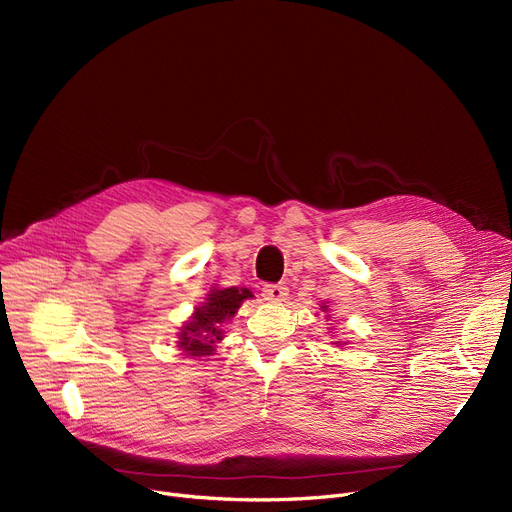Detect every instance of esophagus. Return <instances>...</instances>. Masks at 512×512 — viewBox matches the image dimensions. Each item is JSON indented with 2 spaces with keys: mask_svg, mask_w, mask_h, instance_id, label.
Instances as JSON below:
<instances>
[{
  "mask_svg": "<svg viewBox=\"0 0 512 512\" xmlns=\"http://www.w3.org/2000/svg\"><path fill=\"white\" fill-rule=\"evenodd\" d=\"M261 294H263L265 301L278 303V301H284L288 297V288L284 284H265L261 288Z\"/></svg>",
  "mask_w": 512,
  "mask_h": 512,
  "instance_id": "34e87169",
  "label": "esophagus"
}]
</instances>
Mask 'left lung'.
I'll use <instances>...</instances> for the list:
<instances>
[{
    "mask_svg": "<svg viewBox=\"0 0 512 512\" xmlns=\"http://www.w3.org/2000/svg\"><path fill=\"white\" fill-rule=\"evenodd\" d=\"M324 311H328V307H324Z\"/></svg>",
    "mask_w": 512,
    "mask_h": 512,
    "instance_id": "1",
    "label": "left lung"
}]
</instances>
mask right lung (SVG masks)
I'll use <instances>...</instances> for the list:
<instances>
[{"mask_svg":"<svg viewBox=\"0 0 512 512\" xmlns=\"http://www.w3.org/2000/svg\"><path fill=\"white\" fill-rule=\"evenodd\" d=\"M253 297L247 288L211 290L209 299L199 307L193 319L180 332V348L191 357H205L213 353V344L222 340V326L236 313L240 303Z\"/></svg>","mask_w":512,"mask_h":512,"instance_id":"right-lung-1","label":"right lung"}]
</instances>
